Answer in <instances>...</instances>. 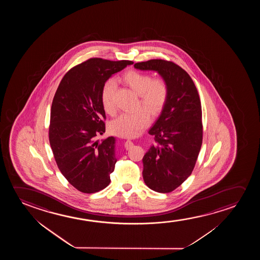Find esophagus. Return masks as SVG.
Wrapping results in <instances>:
<instances>
[{
    "label": "esophagus",
    "instance_id": "1",
    "mask_svg": "<svg viewBox=\"0 0 260 260\" xmlns=\"http://www.w3.org/2000/svg\"><path fill=\"white\" fill-rule=\"evenodd\" d=\"M125 148L126 149H129V148H132V146H133V142H132V140H127L124 144Z\"/></svg>",
    "mask_w": 260,
    "mask_h": 260
}]
</instances>
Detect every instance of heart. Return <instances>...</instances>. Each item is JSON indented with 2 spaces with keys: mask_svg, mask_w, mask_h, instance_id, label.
<instances>
[{
  "mask_svg": "<svg viewBox=\"0 0 260 260\" xmlns=\"http://www.w3.org/2000/svg\"><path fill=\"white\" fill-rule=\"evenodd\" d=\"M128 88L139 94L138 108L142 106L150 114H159L166 104L169 96V86L162 78H153L152 75L142 72L132 71L125 73L121 77ZM115 83L114 81L105 82L101 89V102L104 110L108 114H115L114 95ZM143 108L133 113H125L112 121L111 132L114 135L132 138L139 135L150 121L149 114Z\"/></svg>",
  "mask_w": 260,
  "mask_h": 260,
  "instance_id": "b5f03b06",
  "label": "heart"
}]
</instances>
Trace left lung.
Segmentation results:
<instances>
[{
  "label": "left lung",
  "mask_w": 260,
  "mask_h": 260,
  "mask_svg": "<svg viewBox=\"0 0 260 260\" xmlns=\"http://www.w3.org/2000/svg\"><path fill=\"white\" fill-rule=\"evenodd\" d=\"M134 68L155 71L169 86L160 116L150 128L156 145L143 157V178L158 192H170L192 173L203 143L202 106L196 85L178 64L164 59L139 62Z\"/></svg>",
  "instance_id": "8db88e82"
}]
</instances>
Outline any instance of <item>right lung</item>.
I'll return each instance as SVG.
<instances>
[{"instance_id":"add662e5","label":"right lung","mask_w":260,"mask_h":260,"mask_svg":"<svg viewBox=\"0 0 260 260\" xmlns=\"http://www.w3.org/2000/svg\"><path fill=\"white\" fill-rule=\"evenodd\" d=\"M132 61L89 58L64 75L55 93L49 139L57 167L80 192L93 193L110 184L117 161L115 138L101 142L106 132V113L101 89L114 74Z\"/></svg>"}]
</instances>
